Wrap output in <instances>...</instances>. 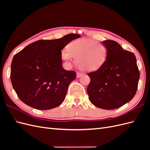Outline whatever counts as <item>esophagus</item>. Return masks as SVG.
I'll use <instances>...</instances> for the list:
<instances>
[{
    "label": "esophagus",
    "instance_id": "1",
    "mask_svg": "<svg viewBox=\"0 0 150 150\" xmlns=\"http://www.w3.org/2000/svg\"><path fill=\"white\" fill-rule=\"evenodd\" d=\"M83 75V74L81 73V72H77V78H79V77L82 76Z\"/></svg>",
    "mask_w": 150,
    "mask_h": 150
}]
</instances>
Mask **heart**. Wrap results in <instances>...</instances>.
<instances>
[{"instance_id":"1","label":"heart","mask_w":150,"mask_h":150,"mask_svg":"<svg viewBox=\"0 0 150 150\" xmlns=\"http://www.w3.org/2000/svg\"><path fill=\"white\" fill-rule=\"evenodd\" d=\"M67 50L61 52V57L68 67L76 62L81 69L93 71L99 69L106 62L108 48L104 44L89 38L79 39L68 44Z\"/></svg>"}]
</instances>
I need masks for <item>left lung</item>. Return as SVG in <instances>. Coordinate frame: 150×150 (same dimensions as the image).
<instances>
[{"instance_id":"1","label":"left lung","mask_w":150,"mask_h":150,"mask_svg":"<svg viewBox=\"0 0 150 150\" xmlns=\"http://www.w3.org/2000/svg\"><path fill=\"white\" fill-rule=\"evenodd\" d=\"M103 43L108 48L106 61L99 69L88 73L91 81L87 91L95 106L113 110L133 98L139 71L133 52L122 49L114 40H104Z\"/></svg>"}]
</instances>
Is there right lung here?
Here are the masks:
<instances>
[{"label":"right lung","mask_w":150,"mask_h":150,"mask_svg":"<svg viewBox=\"0 0 150 150\" xmlns=\"http://www.w3.org/2000/svg\"><path fill=\"white\" fill-rule=\"evenodd\" d=\"M79 38V34H69L58 39L39 40L13 56L11 80L22 102L40 110H51L62 104L76 73L64 69L61 52Z\"/></svg>","instance_id":"1"}]
</instances>
